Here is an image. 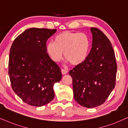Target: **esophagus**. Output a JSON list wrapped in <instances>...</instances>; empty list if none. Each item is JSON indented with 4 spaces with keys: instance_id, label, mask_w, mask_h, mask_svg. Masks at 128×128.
Masks as SVG:
<instances>
[{
    "instance_id": "obj_1",
    "label": "esophagus",
    "mask_w": 128,
    "mask_h": 128,
    "mask_svg": "<svg viewBox=\"0 0 128 128\" xmlns=\"http://www.w3.org/2000/svg\"><path fill=\"white\" fill-rule=\"evenodd\" d=\"M61 72H62V74L63 75H65L68 72V71L67 70H64V69H61Z\"/></svg>"
}]
</instances>
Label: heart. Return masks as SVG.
<instances>
[{
	"label": "heart",
	"instance_id": "b5f03b06",
	"mask_svg": "<svg viewBox=\"0 0 128 128\" xmlns=\"http://www.w3.org/2000/svg\"><path fill=\"white\" fill-rule=\"evenodd\" d=\"M46 52L55 62H58L64 56L73 66L82 64L89 53L90 41L85 34L70 31L62 32L55 37L46 46Z\"/></svg>",
	"mask_w": 128,
	"mask_h": 128
}]
</instances>
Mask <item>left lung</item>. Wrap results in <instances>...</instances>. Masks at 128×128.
Segmentation results:
<instances>
[{
    "instance_id": "1",
    "label": "left lung",
    "mask_w": 128,
    "mask_h": 128,
    "mask_svg": "<svg viewBox=\"0 0 128 128\" xmlns=\"http://www.w3.org/2000/svg\"><path fill=\"white\" fill-rule=\"evenodd\" d=\"M92 47L87 59L69 72L74 99L83 107L102 104L115 87L117 64L112 45L101 30L91 28Z\"/></svg>"
}]
</instances>
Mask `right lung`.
<instances>
[{"label":"right lung","mask_w":128,"mask_h":128,"mask_svg":"<svg viewBox=\"0 0 128 128\" xmlns=\"http://www.w3.org/2000/svg\"><path fill=\"white\" fill-rule=\"evenodd\" d=\"M56 30L32 28L14 40L10 50L9 74L12 88L24 102L41 107L53 100L54 84L61 69L50 58L46 42Z\"/></svg>","instance_id":"obj_1"}]
</instances>
